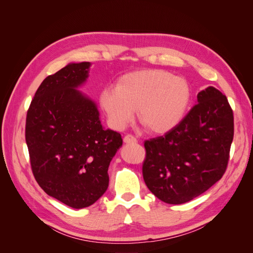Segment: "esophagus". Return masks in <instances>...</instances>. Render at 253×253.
<instances>
[{
  "mask_svg": "<svg viewBox=\"0 0 253 253\" xmlns=\"http://www.w3.org/2000/svg\"><path fill=\"white\" fill-rule=\"evenodd\" d=\"M125 143H135L137 142V138L133 137L132 134H126L124 137Z\"/></svg>",
  "mask_w": 253,
  "mask_h": 253,
  "instance_id": "1",
  "label": "esophagus"
}]
</instances>
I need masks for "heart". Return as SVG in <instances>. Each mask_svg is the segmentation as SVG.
Listing matches in <instances>:
<instances>
[{"mask_svg": "<svg viewBox=\"0 0 253 253\" xmlns=\"http://www.w3.org/2000/svg\"><path fill=\"white\" fill-rule=\"evenodd\" d=\"M191 99L188 81L166 70L151 69L126 74L116 87H106L99 96L100 106L115 129L132 122L135 110L148 130L164 133L183 120Z\"/></svg>", "mask_w": 253, "mask_h": 253, "instance_id": "heart-1", "label": "heart"}]
</instances>
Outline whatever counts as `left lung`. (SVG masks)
<instances>
[{"label": "left lung", "mask_w": 253, "mask_h": 253, "mask_svg": "<svg viewBox=\"0 0 253 253\" xmlns=\"http://www.w3.org/2000/svg\"><path fill=\"white\" fill-rule=\"evenodd\" d=\"M234 137V116L225 95L209 86L198 103L165 135L144 142L142 167L147 188L169 204L189 202L223 176Z\"/></svg>", "instance_id": "obj_1"}]
</instances>
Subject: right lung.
I'll use <instances>...</instances> for the list:
<instances>
[{
  "mask_svg": "<svg viewBox=\"0 0 253 253\" xmlns=\"http://www.w3.org/2000/svg\"><path fill=\"white\" fill-rule=\"evenodd\" d=\"M88 62L71 63L48 76L32 99L25 141L32 172L48 196L73 209L94 204L109 186L108 168L123 144L105 129L96 103L78 90Z\"/></svg>",
  "mask_w": 253,
  "mask_h": 253,
  "instance_id": "right-lung-1",
  "label": "right lung"
}]
</instances>
